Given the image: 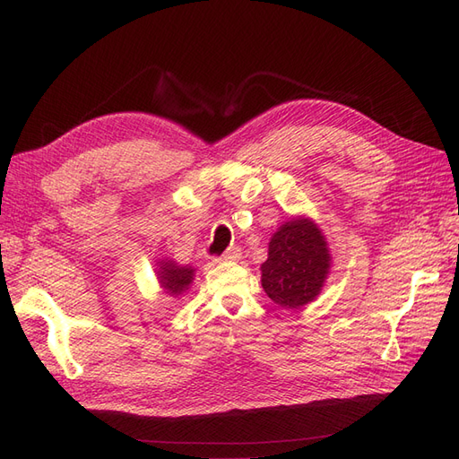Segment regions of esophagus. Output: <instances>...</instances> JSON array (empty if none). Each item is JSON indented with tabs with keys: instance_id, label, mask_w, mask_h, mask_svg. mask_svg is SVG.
Masks as SVG:
<instances>
[{
	"instance_id": "1",
	"label": "esophagus",
	"mask_w": 459,
	"mask_h": 459,
	"mask_svg": "<svg viewBox=\"0 0 459 459\" xmlns=\"http://www.w3.org/2000/svg\"><path fill=\"white\" fill-rule=\"evenodd\" d=\"M241 258V248H230L228 253H224V255H220V256H214L212 260L214 262H226V260H239Z\"/></svg>"
}]
</instances>
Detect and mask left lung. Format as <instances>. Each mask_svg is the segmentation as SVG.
<instances>
[{
    "mask_svg": "<svg viewBox=\"0 0 459 459\" xmlns=\"http://www.w3.org/2000/svg\"><path fill=\"white\" fill-rule=\"evenodd\" d=\"M329 270L324 235L310 220H290L270 241L262 287L281 308H300L319 295Z\"/></svg>",
    "mask_w": 459,
    "mask_h": 459,
    "instance_id": "obj_1",
    "label": "left lung"
}]
</instances>
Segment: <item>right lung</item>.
<instances>
[{
	"label": "right lung",
	"mask_w": 459,
	"mask_h": 459,
	"mask_svg": "<svg viewBox=\"0 0 459 459\" xmlns=\"http://www.w3.org/2000/svg\"><path fill=\"white\" fill-rule=\"evenodd\" d=\"M160 283L170 295H179L193 280V270L186 266H176L174 262H160Z\"/></svg>",
	"instance_id": "1"
}]
</instances>
